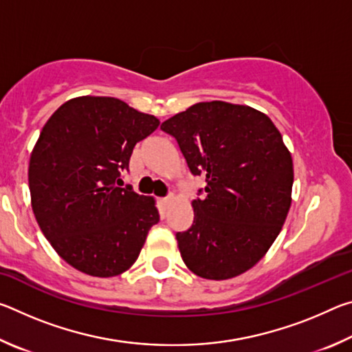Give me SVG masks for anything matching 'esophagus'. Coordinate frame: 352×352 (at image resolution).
Returning a JSON list of instances; mask_svg holds the SVG:
<instances>
[{
  "mask_svg": "<svg viewBox=\"0 0 352 352\" xmlns=\"http://www.w3.org/2000/svg\"><path fill=\"white\" fill-rule=\"evenodd\" d=\"M172 195H168V197H164V199H162V205H164V206H168V205H170V201H172Z\"/></svg>",
  "mask_w": 352,
  "mask_h": 352,
  "instance_id": "esophagus-1",
  "label": "esophagus"
}]
</instances>
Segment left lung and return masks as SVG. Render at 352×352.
<instances>
[{"label": "left lung", "mask_w": 352, "mask_h": 352, "mask_svg": "<svg viewBox=\"0 0 352 352\" xmlns=\"http://www.w3.org/2000/svg\"><path fill=\"white\" fill-rule=\"evenodd\" d=\"M192 175L206 186L194 222L177 233L188 269L205 279L234 278L264 258L292 204L294 163L272 119L248 105L199 102L169 118Z\"/></svg>", "instance_id": "left-lung-1"}]
</instances>
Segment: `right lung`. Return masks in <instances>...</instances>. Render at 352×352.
<instances>
[{
  "mask_svg": "<svg viewBox=\"0 0 352 352\" xmlns=\"http://www.w3.org/2000/svg\"><path fill=\"white\" fill-rule=\"evenodd\" d=\"M160 121L116 98H74L52 113L29 162L40 230L63 261L99 278L133 265L158 223L153 197L121 186L136 142Z\"/></svg>",
  "mask_w": 352,
  "mask_h": 352,
  "instance_id": "right-lung-1",
  "label": "right lung"
}]
</instances>
